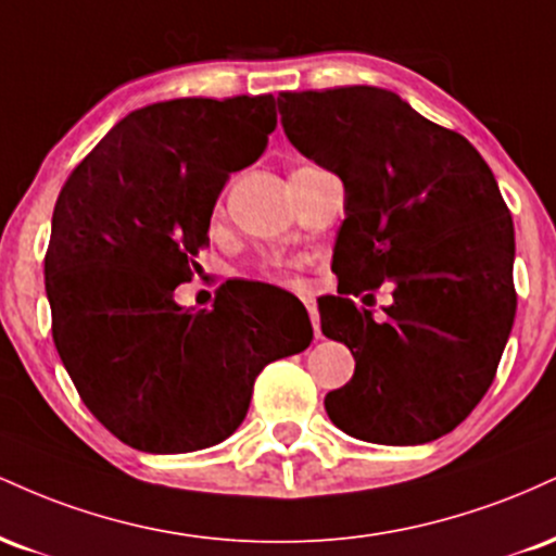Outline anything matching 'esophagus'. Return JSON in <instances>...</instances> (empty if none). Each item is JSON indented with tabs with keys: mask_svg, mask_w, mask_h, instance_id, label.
Wrapping results in <instances>:
<instances>
[{
	"mask_svg": "<svg viewBox=\"0 0 556 556\" xmlns=\"http://www.w3.org/2000/svg\"><path fill=\"white\" fill-rule=\"evenodd\" d=\"M300 300H303L305 311H308V316H311V324H314V334L318 337V334H321V327H318V308H316V300L311 298V295H300Z\"/></svg>",
	"mask_w": 556,
	"mask_h": 556,
	"instance_id": "1",
	"label": "esophagus"
}]
</instances>
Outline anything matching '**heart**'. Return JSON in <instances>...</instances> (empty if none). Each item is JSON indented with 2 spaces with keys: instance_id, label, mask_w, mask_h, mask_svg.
<instances>
[{
  "instance_id": "1",
  "label": "heart",
  "mask_w": 556,
  "mask_h": 556,
  "mask_svg": "<svg viewBox=\"0 0 556 556\" xmlns=\"http://www.w3.org/2000/svg\"><path fill=\"white\" fill-rule=\"evenodd\" d=\"M271 279H274V282H282V285H295V282H298L295 271H292L290 266H282V269L274 271V274H271Z\"/></svg>"
}]
</instances>
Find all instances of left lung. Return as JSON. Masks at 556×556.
I'll return each instance as SVG.
<instances>
[{
    "mask_svg": "<svg viewBox=\"0 0 556 556\" xmlns=\"http://www.w3.org/2000/svg\"><path fill=\"white\" fill-rule=\"evenodd\" d=\"M277 104L287 140L344 185L340 287L318 311L355 374L324 407L363 442H433L481 402L513 331L515 229L500 185L460 132L387 88L285 91ZM387 278L393 303L376 323L346 295Z\"/></svg>",
    "mask_w": 556,
    "mask_h": 556,
    "instance_id": "8db88e82",
    "label": "left lung"
}]
</instances>
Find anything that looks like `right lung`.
I'll use <instances>...</instances> for the list:
<instances>
[{"mask_svg": "<svg viewBox=\"0 0 556 556\" xmlns=\"http://www.w3.org/2000/svg\"><path fill=\"white\" fill-rule=\"evenodd\" d=\"M271 93L156 101L101 138L56 198L43 277L56 353L101 424L140 452L225 442L266 363L303 353L311 321L279 329L222 285L185 311L229 175L264 154L277 127Z\"/></svg>", "mask_w": 556, "mask_h": 556, "instance_id": "obj_1", "label": "right lung"}]
</instances>
